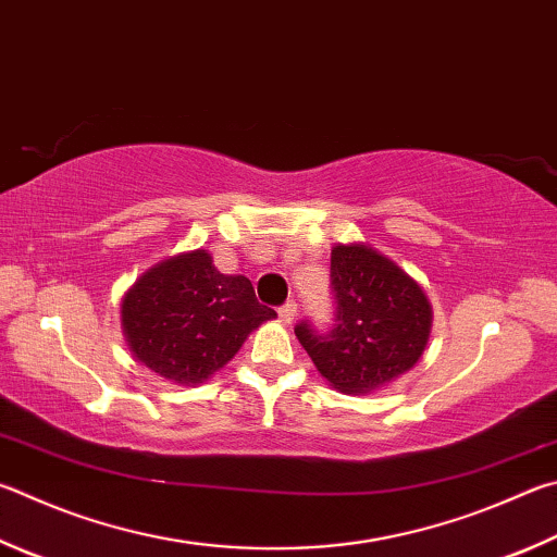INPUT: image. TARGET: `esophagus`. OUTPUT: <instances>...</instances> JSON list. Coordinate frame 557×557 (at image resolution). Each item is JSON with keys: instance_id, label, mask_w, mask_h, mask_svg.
<instances>
[{"instance_id": "1", "label": "esophagus", "mask_w": 557, "mask_h": 557, "mask_svg": "<svg viewBox=\"0 0 557 557\" xmlns=\"http://www.w3.org/2000/svg\"><path fill=\"white\" fill-rule=\"evenodd\" d=\"M277 313H280V321L282 323H292V321H295V317H297V305L289 299V301H285V305L277 309Z\"/></svg>"}]
</instances>
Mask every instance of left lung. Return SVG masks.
<instances>
[{
  "label": "left lung",
  "instance_id": "obj_1",
  "mask_svg": "<svg viewBox=\"0 0 557 557\" xmlns=\"http://www.w3.org/2000/svg\"><path fill=\"white\" fill-rule=\"evenodd\" d=\"M333 319H309L295 333L333 387L362 394L417 366L429 341L431 307L421 287L389 258L366 246L331 252Z\"/></svg>",
  "mask_w": 557,
  "mask_h": 557
}]
</instances>
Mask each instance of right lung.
Here are the masks:
<instances>
[{
	"instance_id": "1",
	"label": "right lung",
	"mask_w": 557,
	"mask_h": 557,
	"mask_svg": "<svg viewBox=\"0 0 557 557\" xmlns=\"http://www.w3.org/2000/svg\"><path fill=\"white\" fill-rule=\"evenodd\" d=\"M277 313L256 299L250 280L221 275L207 250L163 260L124 297V333L156 375L197 384L236 356L252 329Z\"/></svg>"
}]
</instances>
